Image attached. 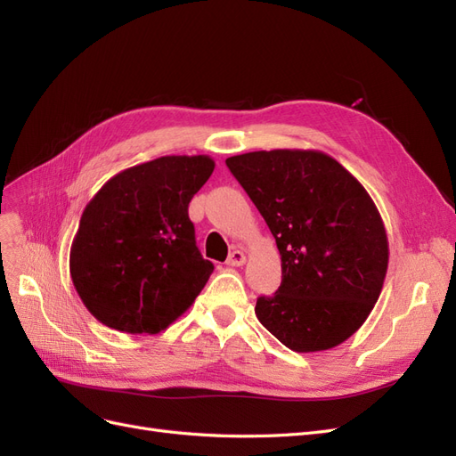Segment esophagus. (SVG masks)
I'll return each mask as SVG.
<instances>
[{
  "label": "esophagus",
  "instance_id": "1",
  "mask_svg": "<svg viewBox=\"0 0 456 456\" xmlns=\"http://www.w3.org/2000/svg\"><path fill=\"white\" fill-rule=\"evenodd\" d=\"M228 266H243L245 265V253L243 251H232L228 260H226Z\"/></svg>",
  "mask_w": 456,
  "mask_h": 456
}]
</instances>
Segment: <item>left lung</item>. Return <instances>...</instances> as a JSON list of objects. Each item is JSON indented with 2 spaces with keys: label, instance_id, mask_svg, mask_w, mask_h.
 Returning a JSON list of instances; mask_svg holds the SVG:
<instances>
[{
  "label": "left lung",
  "instance_id": "obj_1",
  "mask_svg": "<svg viewBox=\"0 0 456 456\" xmlns=\"http://www.w3.org/2000/svg\"><path fill=\"white\" fill-rule=\"evenodd\" d=\"M278 243L281 285L255 314L293 352L350 338L370 314L388 268V238L365 188L317 150L249 151L226 159Z\"/></svg>",
  "mask_w": 456,
  "mask_h": 456
}]
</instances>
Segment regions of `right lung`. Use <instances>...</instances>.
Masks as SVG:
<instances>
[{
	"mask_svg": "<svg viewBox=\"0 0 456 456\" xmlns=\"http://www.w3.org/2000/svg\"><path fill=\"white\" fill-rule=\"evenodd\" d=\"M213 169L209 156L158 158L118 173L87 203L70 273L101 323L156 335L201 293L215 266L198 249L188 205Z\"/></svg>",
	"mask_w": 456,
	"mask_h": 456,
	"instance_id": "obj_1",
	"label": "right lung"
}]
</instances>
